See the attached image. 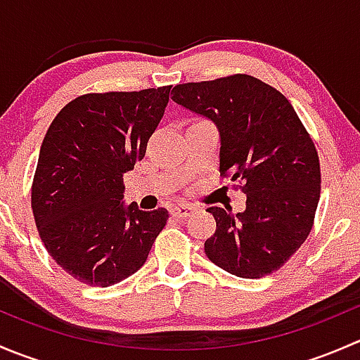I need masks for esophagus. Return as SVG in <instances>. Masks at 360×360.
Returning a JSON list of instances; mask_svg holds the SVG:
<instances>
[{
    "mask_svg": "<svg viewBox=\"0 0 360 360\" xmlns=\"http://www.w3.org/2000/svg\"><path fill=\"white\" fill-rule=\"evenodd\" d=\"M193 212H195L193 205H176L172 207V210H170V214H172L174 217H177V219H186V217H190Z\"/></svg>",
    "mask_w": 360,
    "mask_h": 360,
    "instance_id": "34e87169",
    "label": "esophagus"
}]
</instances>
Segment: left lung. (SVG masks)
<instances>
[{
	"label": "left lung",
	"instance_id": "8db88e82",
	"mask_svg": "<svg viewBox=\"0 0 360 360\" xmlns=\"http://www.w3.org/2000/svg\"><path fill=\"white\" fill-rule=\"evenodd\" d=\"M174 103L219 130V172L240 184L245 210L209 207L216 231L205 240L214 264L242 278L274 274L301 248L321 197V163L285 96L249 75L172 89Z\"/></svg>",
	"mask_w": 360,
	"mask_h": 360
}]
</instances>
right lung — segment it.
Returning a JSON list of instances; mask_svg holds the SVG:
<instances>
[{
  "instance_id": "right-lung-1",
  "label": "right lung",
  "mask_w": 360,
  "mask_h": 360,
  "mask_svg": "<svg viewBox=\"0 0 360 360\" xmlns=\"http://www.w3.org/2000/svg\"><path fill=\"white\" fill-rule=\"evenodd\" d=\"M170 85L85 94L50 123L31 186L39 238L57 264L86 285L116 284L148 259L167 209L123 205V174L144 158Z\"/></svg>"
}]
</instances>
